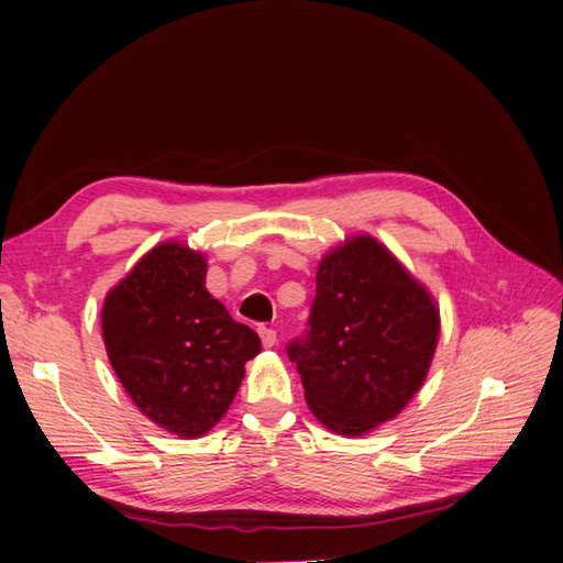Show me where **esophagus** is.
<instances>
[{
	"label": "esophagus",
	"instance_id": "1",
	"mask_svg": "<svg viewBox=\"0 0 563 563\" xmlns=\"http://www.w3.org/2000/svg\"><path fill=\"white\" fill-rule=\"evenodd\" d=\"M258 333H261V340H263V345H265V347H275V345H277V331H275V329H265V327H261V329H258Z\"/></svg>",
	"mask_w": 563,
	"mask_h": 563
}]
</instances>
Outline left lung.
Here are the masks:
<instances>
[{
  "instance_id": "8db88e82",
  "label": "left lung",
  "mask_w": 563,
  "mask_h": 563,
  "mask_svg": "<svg viewBox=\"0 0 563 563\" xmlns=\"http://www.w3.org/2000/svg\"><path fill=\"white\" fill-rule=\"evenodd\" d=\"M439 310L368 234L323 255L308 331L286 354L323 428L360 437L395 418L428 378Z\"/></svg>"
}]
</instances>
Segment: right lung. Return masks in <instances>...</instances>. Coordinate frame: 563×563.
I'll return each mask as SVG.
<instances>
[{"mask_svg":"<svg viewBox=\"0 0 563 563\" xmlns=\"http://www.w3.org/2000/svg\"><path fill=\"white\" fill-rule=\"evenodd\" d=\"M199 251L164 242L145 253L106 298V350L133 404L185 439L225 416L261 352V338L234 321L207 286Z\"/></svg>","mask_w":563,"mask_h":563,"instance_id":"obj_1","label":"right lung"}]
</instances>
